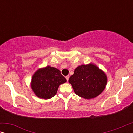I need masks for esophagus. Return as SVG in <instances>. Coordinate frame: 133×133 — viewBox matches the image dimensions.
<instances>
[{"label":"esophagus","instance_id":"esophagus-1","mask_svg":"<svg viewBox=\"0 0 133 133\" xmlns=\"http://www.w3.org/2000/svg\"><path fill=\"white\" fill-rule=\"evenodd\" d=\"M65 78H66V79L67 80V81H68L69 78H70V76H66V77H65Z\"/></svg>","mask_w":133,"mask_h":133}]
</instances>
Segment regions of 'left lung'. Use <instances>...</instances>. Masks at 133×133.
<instances>
[{
  "mask_svg": "<svg viewBox=\"0 0 133 133\" xmlns=\"http://www.w3.org/2000/svg\"><path fill=\"white\" fill-rule=\"evenodd\" d=\"M68 81L77 95L90 99L97 97L104 90L107 79L102 71L90 63L77 67Z\"/></svg>",
  "mask_w": 133,
  "mask_h": 133,
  "instance_id": "8db88e82",
  "label": "left lung"
}]
</instances>
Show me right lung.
<instances>
[{"instance_id":"right-lung-1","label":"right lung","mask_w":133,"mask_h":133,"mask_svg":"<svg viewBox=\"0 0 133 133\" xmlns=\"http://www.w3.org/2000/svg\"><path fill=\"white\" fill-rule=\"evenodd\" d=\"M66 82V79L58 69L47 66L39 69L34 74L31 88L37 97L49 99L57 93L59 85Z\"/></svg>"}]
</instances>
